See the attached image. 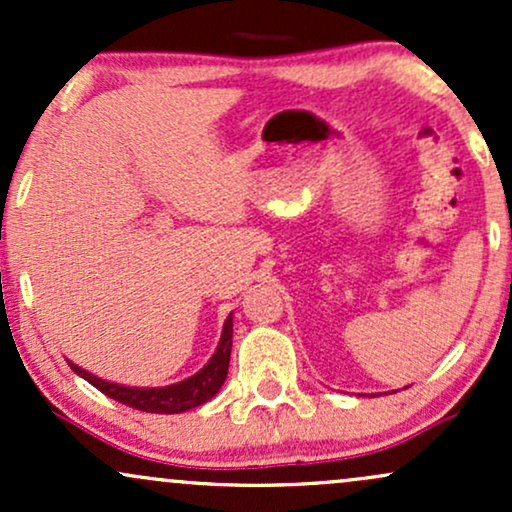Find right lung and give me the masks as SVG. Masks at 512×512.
Masks as SVG:
<instances>
[{"mask_svg": "<svg viewBox=\"0 0 512 512\" xmlns=\"http://www.w3.org/2000/svg\"><path fill=\"white\" fill-rule=\"evenodd\" d=\"M231 346H233V317L228 315V320L223 322V334L216 354L211 356V361L199 370L192 378L182 380L178 385L168 387H125L108 383V380L96 378V375L86 373L84 368L69 363L76 375L88 380L96 390H101L103 395H108L115 402L127 404V407L139 409V411H151V414H180V411L195 409L199 404L209 402L216 392L221 390L223 380L228 375V361H231Z\"/></svg>", "mask_w": 512, "mask_h": 512, "instance_id": "add662e5", "label": "right lung"}]
</instances>
